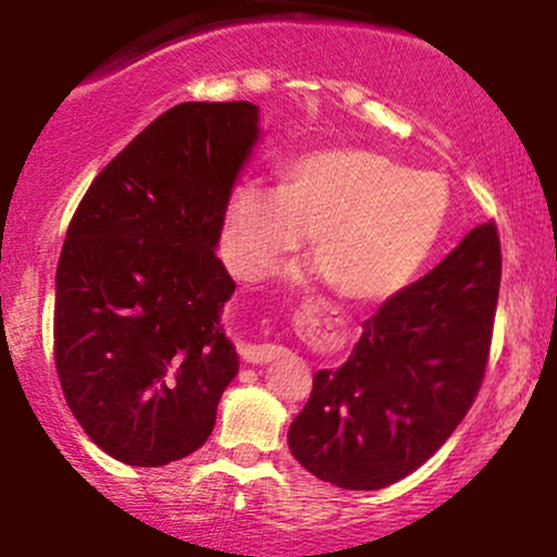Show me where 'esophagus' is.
<instances>
[{
  "mask_svg": "<svg viewBox=\"0 0 557 557\" xmlns=\"http://www.w3.org/2000/svg\"><path fill=\"white\" fill-rule=\"evenodd\" d=\"M284 352H286V349L284 347H276V345H243L240 347L243 360L250 362V364L273 362V360H278V357L284 355Z\"/></svg>",
  "mask_w": 557,
  "mask_h": 557,
  "instance_id": "34e87169",
  "label": "esophagus"
}]
</instances>
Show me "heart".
<instances>
[{"instance_id": "obj_1", "label": "heart", "mask_w": 557, "mask_h": 557, "mask_svg": "<svg viewBox=\"0 0 557 557\" xmlns=\"http://www.w3.org/2000/svg\"><path fill=\"white\" fill-rule=\"evenodd\" d=\"M451 212L444 174L410 172L368 147L304 154L281 170V193L246 182L225 215L231 269L258 281L314 240V276L345 299L383 304L413 284Z\"/></svg>"}]
</instances>
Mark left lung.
Returning a JSON list of instances; mask_svg holds the SVG:
<instances>
[{"mask_svg": "<svg viewBox=\"0 0 557 557\" xmlns=\"http://www.w3.org/2000/svg\"><path fill=\"white\" fill-rule=\"evenodd\" d=\"M499 278L497 225L484 223L387 299L347 362L314 375L288 429L294 459L342 490H383L429 461L482 385Z\"/></svg>", "mask_w": 557, "mask_h": 557, "instance_id": "8db88e82", "label": "left lung"}]
</instances>
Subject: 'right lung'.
<instances>
[{
  "mask_svg": "<svg viewBox=\"0 0 557 557\" xmlns=\"http://www.w3.org/2000/svg\"><path fill=\"white\" fill-rule=\"evenodd\" d=\"M258 106L187 101L103 166L55 273V364L83 431L128 467H164L215 429L238 375L223 330L235 281L215 256Z\"/></svg>",
  "mask_w": 557,
  "mask_h": 557,
  "instance_id": "right-lung-1",
  "label": "right lung"
}]
</instances>
